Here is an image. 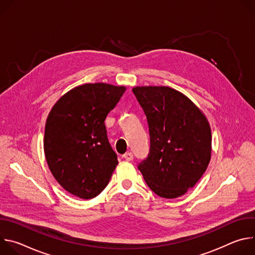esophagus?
Instances as JSON below:
<instances>
[{
    "instance_id": "1",
    "label": "esophagus",
    "mask_w": 255,
    "mask_h": 255,
    "mask_svg": "<svg viewBox=\"0 0 255 255\" xmlns=\"http://www.w3.org/2000/svg\"><path fill=\"white\" fill-rule=\"evenodd\" d=\"M123 157H124L127 161H131V160L133 159V154H132V152H126V153L123 155Z\"/></svg>"
}]
</instances>
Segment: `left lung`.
Segmentation results:
<instances>
[{
  "label": "left lung",
  "instance_id": "obj_1",
  "mask_svg": "<svg viewBox=\"0 0 255 255\" xmlns=\"http://www.w3.org/2000/svg\"><path fill=\"white\" fill-rule=\"evenodd\" d=\"M132 91L147 118L150 136L149 153L138 169L157 196H183L210 162L209 122L188 97L174 89L136 87Z\"/></svg>",
  "mask_w": 255,
  "mask_h": 255
}]
</instances>
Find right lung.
I'll return each mask as SVG.
<instances>
[{"label": "right lung", "mask_w": 255, "mask_h": 255, "mask_svg": "<svg viewBox=\"0 0 255 255\" xmlns=\"http://www.w3.org/2000/svg\"><path fill=\"white\" fill-rule=\"evenodd\" d=\"M126 88L86 84L70 90L53 106L44 132V153L58 184L81 199L107 187L118 159L108 140L105 119Z\"/></svg>", "instance_id": "add662e5"}]
</instances>
